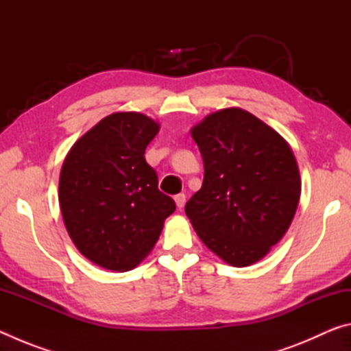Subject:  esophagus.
I'll list each match as a JSON object with an SVG mask.
<instances>
[{
	"label": "esophagus",
	"instance_id": "obj_1",
	"mask_svg": "<svg viewBox=\"0 0 351 351\" xmlns=\"http://www.w3.org/2000/svg\"><path fill=\"white\" fill-rule=\"evenodd\" d=\"M175 203H176V207L178 209H182L184 207V204H186V195L184 193H178V195H175Z\"/></svg>",
	"mask_w": 351,
	"mask_h": 351
}]
</instances>
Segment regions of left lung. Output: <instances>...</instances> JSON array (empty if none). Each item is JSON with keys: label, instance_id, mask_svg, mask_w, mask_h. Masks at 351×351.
<instances>
[{"label": "left lung", "instance_id": "left-lung-1", "mask_svg": "<svg viewBox=\"0 0 351 351\" xmlns=\"http://www.w3.org/2000/svg\"><path fill=\"white\" fill-rule=\"evenodd\" d=\"M203 186L186 215L201 241L232 266H247L287 232L300 198L295 158L280 134L241 108L207 116L192 130Z\"/></svg>", "mask_w": 351, "mask_h": 351}]
</instances>
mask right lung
Masks as SVG:
<instances>
[{
  "mask_svg": "<svg viewBox=\"0 0 351 351\" xmlns=\"http://www.w3.org/2000/svg\"><path fill=\"white\" fill-rule=\"evenodd\" d=\"M158 132L150 117L114 112L82 136L63 162L58 201L64 226L77 249L105 269L134 268L176 209L144 156Z\"/></svg>",
  "mask_w": 351,
  "mask_h": 351,
  "instance_id": "right-lung-1",
  "label": "right lung"
}]
</instances>
